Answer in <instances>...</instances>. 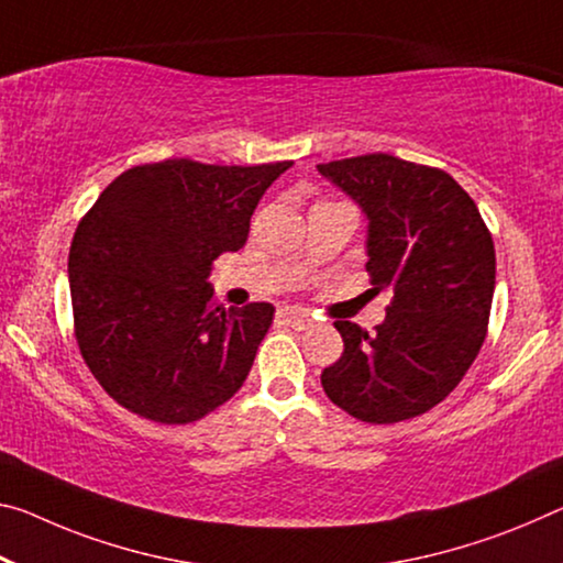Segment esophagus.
I'll return each mask as SVG.
<instances>
[{
  "label": "esophagus",
  "instance_id": "obj_1",
  "mask_svg": "<svg viewBox=\"0 0 563 563\" xmlns=\"http://www.w3.org/2000/svg\"><path fill=\"white\" fill-rule=\"evenodd\" d=\"M283 320L288 323L290 328H298V330H306V328H313L316 318L306 313V310H283Z\"/></svg>",
  "mask_w": 563,
  "mask_h": 563
}]
</instances>
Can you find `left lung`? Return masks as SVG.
I'll use <instances>...</instances> for the list:
<instances>
[{
	"label": "left lung",
	"instance_id": "left-lung-1",
	"mask_svg": "<svg viewBox=\"0 0 563 563\" xmlns=\"http://www.w3.org/2000/svg\"><path fill=\"white\" fill-rule=\"evenodd\" d=\"M318 173L361 208L365 267L378 290H394L376 333L335 320L343 355L320 383L365 423L421 416L459 386L484 343L494 240L476 202L443 169L378 153L318 165Z\"/></svg>",
	"mask_w": 563,
	"mask_h": 563
}]
</instances>
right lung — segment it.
<instances>
[{
    "instance_id": "1",
    "label": "right lung",
    "mask_w": 563,
    "mask_h": 563,
    "mask_svg": "<svg viewBox=\"0 0 563 563\" xmlns=\"http://www.w3.org/2000/svg\"><path fill=\"white\" fill-rule=\"evenodd\" d=\"M290 165H137L79 222L67 265L75 333L120 406L190 423L243 386L275 308L212 306L208 278L216 257L245 245L250 216Z\"/></svg>"
}]
</instances>
